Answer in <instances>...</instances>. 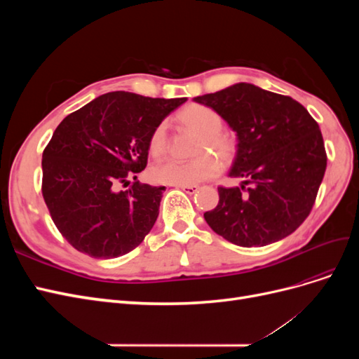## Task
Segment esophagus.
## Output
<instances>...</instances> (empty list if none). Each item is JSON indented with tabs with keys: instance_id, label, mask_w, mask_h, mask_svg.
Instances as JSON below:
<instances>
[{
	"instance_id": "34e87169",
	"label": "esophagus",
	"mask_w": 359,
	"mask_h": 359,
	"mask_svg": "<svg viewBox=\"0 0 359 359\" xmlns=\"http://www.w3.org/2000/svg\"><path fill=\"white\" fill-rule=\"evenodd\" d=\"M178 187L182 189L184 191L189 193V194H193V193H196L199 190V186H194V184H193V186H178Z\"/></svg>"
}]
</instances>
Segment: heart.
I'll return each instance as SVG.
<instances>
[{"label":"heart","mask_w":359,"mask_h":359,"mask_svg":"<svg viewBox=\"0 0 359 359\" xmlns=\"http://www.w3.org/2000/svg\"><path fill=\"white\" fill-rule=\"evenodd\" d=\"M178 121L191 132L199 135L193 147L194 158L189 161L166 160L157 163L151 169L154 181L169 186H193L219 175L220 163H229L236 156L235 140L223 133V119L214 109L203 104H189L178 112ZM168 149V127L158 124L149 136V151L154 157H160ZM215 154V159L209 153Z\"/></svg>","instance_id":"b5f03b06"}]
</instances>
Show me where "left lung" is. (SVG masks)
I'll use <instances>...</instances> for the list:
<instances>
[{"label": "left lung", "instance_id": "8db88e82", "mask_svg": "<svg viewBox=\"0 0 359 359\" xmlns=\"http://www.w3.org/2000/svg\"><path fill=\"white\" fill-rule=\"evenodd\" d=\"M238 136L229 177L241 187H219V203L203 214L232 244L262 247L283 240L307 219L327 169L319 124L289 95L235 83L194 97Z\"/></svg>", "mask_w": 359, "mask_h": 359}]
</instances>
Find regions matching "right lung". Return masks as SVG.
<instances>
[{"mask_svg":"<svg viewBox=\"0 0 359 359\" xmlns=\"http://www.w3.org/2000/svg\"><path fill=\"white\" fill-rule=\"evenodd\" d=\"M186 99L115 91L67 115L43 151L41 194L53 223L78 252L112 259L153 229L166 187L139 182L153 130ZM127 191L118 186L128 185Z\"/></svg>","mask_w":359,"mask_h":359,"instance_id":"add662e5","label":"right lung"}]
</instances>
